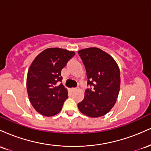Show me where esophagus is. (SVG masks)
<instances>
[{
  "label": "esophagus",
  "mask_w": 151,
  "mask_h": 151,
  "mask_svg": "<svg viewBox=\"0 0 151 151\" xmlns=\"http://www.w3.org/2000/svg\"><path fill=\"white\" fill-rule=\"evenodd\" d=\"M71 90H72V91H77V88H72Z\"/></svg>",
  "instance_id": "1"
}]
</instances>
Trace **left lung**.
<instances>
[{
	"mask_svg": "<svg viewBox=\"0 0 151 151\" xmlns=\"http://www.w3.org/2000/svg\"><path fill=\"white\" fill-rule=\"evenodd\" d=\"M85 66L87 85L79 110L84 115L97 118L109 113L114 107L120 90V70L114 59L101 49L89 47L78 51Z\"/></svg>",
	"mask_w": 151,
	"mask_h": 151,
	"instance_id": "8db88e82",
	"label": "left lung"
}]
</instances>
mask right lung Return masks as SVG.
Segmentation results:
<instances>
[{"instance_id": "add662e5", "label": "right lung", "mask_w": 151, "mask_h": 151, "mask_svg": "<svg viewBox=\"0 0 151 151\" xmlns=\"http://www.w3.org/2000/svg\"><path fill=\"white\" fill-rule=\"evenodd\" d=\"M75 52L62 48H47L35 58L27 76V91L33 108L41 115L52 116L62 110L68 91L61 71Z\"/></svg>"}]
</instances>
